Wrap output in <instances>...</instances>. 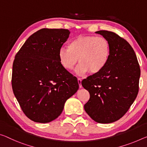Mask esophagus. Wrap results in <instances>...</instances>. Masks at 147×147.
<instances>
[{
    "label": "esophagus",
    "mask_w": 147,
    "mask_h": 147,
    "mask_svg": "<svg viewBox=\"0 0 147 147\" xmlns=\"http://www.w3.org/2000/svg\"><path fill=\"white\" fill-rule=\"evenodd\" d=\"M78 84H79V87H80V88H81L82 87V79H81L80 78H78Z\"/></svg>",
    "instance_id": "obj_1"
}]
</instances>
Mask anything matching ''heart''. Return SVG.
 Wrapping results in <instances>:
<instances>
[{
  "label": "heart",
  "mask_w": 147,
  "mask_h": 147,
  "mask_svg": "<svg viewBox=\"0 0 147 147\" xmlns=\"http://www.w3.org/2000/svg\"><path fill=\"white\" fill-rule=\"evenodd\" d=\"M111 53L110 42L104 37L79 35L70 40L68 48L59 49L58 57L62 67L68 71L74 68L78 60V74L82 75L88 72L95 74L107 66Z\"/></svg>",
  "instance_id": "b5f03b06"
}]
</instances>
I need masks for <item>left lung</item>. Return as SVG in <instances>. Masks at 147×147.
I'll return each instance as SVG.
<instances>
[{"mask_svg": "<svg viewBox=\"0 0 147 147\" xmlns=\"http://www.w3.org/2000/svg\"><path fill=\"white\" fill-rule=\"evenodd\" d=\"M111 44V57L98 74L82 81L90 93L84 110L95 122L108 124L119 120L129 110L139 92L141 70L134 49L113 32L99 31Z\"/></svg>", "mask_w": 147, "mask_h": 147, "instance_id": "1", "label": "left lung"}]
</instances>
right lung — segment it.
I'll use <instances>...</instances> for the list:
<instances>
[{
  "instance_id": "obj_1",
  "label": "right lung",
  "mask_w": 147,
  "mask_h": 147,
  "mask_svg": "<svg viewBox=\"0 0 147 147\" xmlns=\"http://www.w3.org/2000/svg\"><path fill=\"white\" fill-rule=\"evenodd\" d=\"M64 29H42L16 53L11 86L30 120L47 123L61 115L66 101L78 90L77 78L62 67L58 52L69 38Z\"/></svg>"
}]
</instances>
